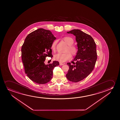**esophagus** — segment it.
<instances>
[{"label":"esophagus","mask_w":120,"mask_h":120,"mask_svg":"<svg viewBox=\"0 0 120 120\" xmlns=\"http://www.w3.org/2000/svg\"><path fill=\"white\" fill-rule=\"evenodd\" d=\"M59 65H60V66H62V65H64V64H63V63H61V62H60V63H59Z\"/></svg>","instance_id":"obj_1"}]
</instances>
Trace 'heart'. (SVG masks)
<instances>
[{
	"label": "heart",
	"mask_w": 120,
	"mask_h": 120,
	"mask_svg": "<svg viewBox=\"0 0 120 120\" xmlns=\"http://www.w3.org/2000/svg\"><path fill=\"white\" fill-rule=\"evenodd\" d=\"M63 40L68 45L66 50V52H67L64 53H58L54 56V60L60 62H64L71 59V54L73 56H75L78 53L77 48L73 45L74 40L71 37L68 36L64 37H63ZM57 42V41L55 40L52 43L51 49L53 51H55Z\"/></svg>",
	"instance_id": "1"
}]
</instances>
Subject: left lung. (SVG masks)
I'll return each instance as SVG.
<instances>
[{
	"mask_svg": "<svg viewBox=\"0 0 120 120\" xmlns=\"http://www.w3.org/2000/svg\"><path fill=\"white\" fill-rule=\"evenodd\" d=\"M67 33L76 36L78 50L74 61L67 64L69 69L66 77L69 81L77 82L89 76L94 68L97 59L96 44L90 35L80 30L75 29Z\"/></svg>",
	"mask_w": 120,
	"mask_h": 120,
	"instance_id": "8db88e82",
	"label": "left lung"
}]
</instances>
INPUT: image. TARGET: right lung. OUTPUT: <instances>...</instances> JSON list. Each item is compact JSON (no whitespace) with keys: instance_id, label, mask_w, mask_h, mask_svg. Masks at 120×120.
I'll return each instance as SVG.
<instances>
[{"instance_id":"add662e5","label":"right lung","mask_w":120,"mask_h":120,"mask_svg":"<svg viewBox=\"0 0 120 120\" xmlns=\"http://www.w3.org/2000/svg\"><path fill=\"white\" fill-rule=\"evenodd\" d=\"M56 39L49 30L40 28L29 34L22 47V58L25 72L30 79L45 84L52 79L53 70L59 66L57 61L46 65L47 56L53 57L51 45Z\"/></svg>"}]
</instances>
